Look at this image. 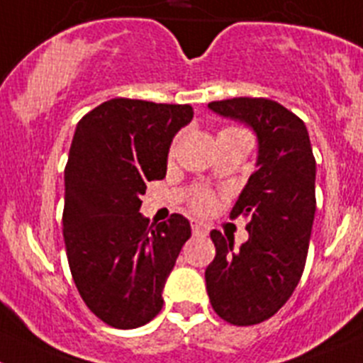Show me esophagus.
I'll return each mask as SVG.
<instances>
[{"instance_id":"1","label":"esophagus","mask_w":363,"mask_h":363,"mask_svg":"<svg viewBox=\"0 0 363 363\" xmlns=\"http://www.w3.org/2000/svg\"><path fill=\"white\" fill-rule=\"evenodd\" d=\"M191 231H193V235L206 236L209 233V228L206 225L204 222H201V220H191Z\"/></svg>"}]
</instances>
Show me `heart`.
<instances>
[{
	"instance_id": "obj_1",
	"label": "heart",
	"mask_w": 363,
	"mask_h": 363,
	"mask_svg": "<svg viewBox=\"0 0 363 363\" xmlns=\"http://www.w3.org/2000/svg\"><path fill=\"white\" fill-rule=\"evenodd\" d=\"M225 130H229V128H225ZM189 204H191L193 211L206 213L213 208V204H215V199H213V195L209 191H197L191 197V202H189Z\"/></svg>"
}]
</instances>
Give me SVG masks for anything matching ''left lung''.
Masks as SVG:
<instances>
[{
    "label": "left lung",
    "instance_id": "8db88e82",
    "mask_svg": "<svg viewBox=\"0 0 363 363\" xmlns=\"http://www.w3.org/2000/svg\"><path fill=\"white\" fill-rule=\"evenodd\" d=\"M208 107L258 135V168L231 209V218H247L249 240L235 249V240L213 229L216 254L206 269L216 315L252 326L277 313L303 276L317 208L315 157L304 121L277 101L242 96Z\"/></svg>",
    "mask_w": 363,
    "mask_h": 363
}]
</instances>
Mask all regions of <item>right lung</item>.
I'll return each instance as SVG.
<instances>
[{"instance_id":"1","label":"right lung","mask_w":363,"mask_h":363,"mask_svg":"<svg viewBox=\"0 0 363 363\" xmlns=\"http://www.w3.org/2000/svg\"><path fill=\"white\" fill-rule=\"evenodd\" d=\"M191 105L113 98L77 125L64 170L62 235L86 306L109 326L132 330L162 308V289L189 222L174 215L148 225L140 213L147 182L166 175L174 135Z\"/></svg>"}]
</instances>
